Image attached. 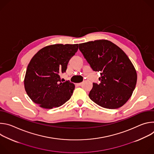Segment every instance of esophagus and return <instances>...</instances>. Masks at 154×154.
I'll list each match as a JSON object with an SVG mask.
<instances>
[{
  "mask_svg": "<svg viewBox=\"0 0 154 154\" xmlns=\"http://www.w3.org/2000/svg\"><path fill=\"white\" fill-rule=\"evenodd\" d=\"M82 84V82H81V83H77V85H78V86H81Z\"/></svg>",
  "mask_w": 154,
  "mask_h": 154,
  "instance_id": "1",
  "label": "esophagus"
}]
</instances>
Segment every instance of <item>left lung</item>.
I'll list each match as a JSON object with an SVG mask.
<instances>
[{"instance_id": "1", "label": "left lung", "mask_w": 154, "mask_h": 154, "mask_svg": "<svg viewBox=\"0 0 154 154\" xmlns=\"http://www.w3.org/2000/svg\"><path fill=\"white\" fill-rule=\"evenodd\" d=\"M79 50L93 70L100 74V83H93L89 97L105 108L124 105L132 95L137 81L136 69L125 53L106 39L79 44Z\"/></svg>"}]
</instances>
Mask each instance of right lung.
<instances>
[{"label":"right lung","mask_w":154,"mask_h":154,"mask_svg":"<svg viewBox=\"0 0 154 154\" xmlns=\"http://www.w3.org/2000/svg\"><path fill=\"white\" fill-rule=\"evenodd\" d=\"M79 49L75 45H56L40 49L31 59L24 78L25 90L35 103L43 108L58 107L67 102L75 88L74 83L61 82L60 74Z\"/></svg>","instance_id":"add662e5"}]
</instances>
